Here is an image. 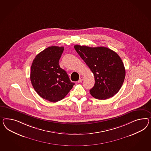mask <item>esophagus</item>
<instances>
[{
    "label": "esophagus",
    "mask_w": 151,
    "mask_h": 151,
    "mask_svg": "<svg viewBox=\"0 0 151 151\" xmlns=\"http://www.w3.org/2000/svg\"><path fill=\"white\" fill-rule=\"evenodd\" d=\"M83 78H84V77H83V76H81V78H79V80H78V82H81L82 81H83Z\"/></svg>",
    "instance_id": "obj_1"
}]
</instances>
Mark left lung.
<instances>
[{
	"mask_svg": "<svg viewBox=\"0 0 151 151\" xmlns=\"http://www.w3.org/2000/svg\"><path fill=\"white\" fill-rule=\"evenodd\" d=\"M74 48L93 73L95 83L90 93L94 98L104 100L117 93L125 77V69L118 54L104 47L75 45Z\"/></svg>",
	"mask_w": 151,
	"mask_h": 151,
	"instance_id": "obj_1",
	"label": "left lung"
}]
</instances>
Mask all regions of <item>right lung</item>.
I'll return each instance as SVG.
<instances>
[{
    "label": "right lung",
    "mask_w": 151,
    "mask_h": 151,
    "mask_svg": "<svg viewBox=\"0 0 151 151\" xmlns=\"http://www.w3.org/2000/svg\"><path fill=\"white\" fill-rule=\"evenodd\" d=\"M63 47L51 46L37 54L31 68L33 87L42 98L57 102L65 97L75 83L59 64Z\"/></svg>",
    "instance_id": "1"
}]
</instances>
